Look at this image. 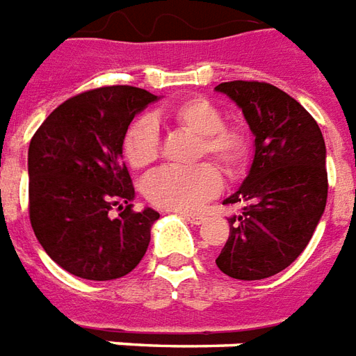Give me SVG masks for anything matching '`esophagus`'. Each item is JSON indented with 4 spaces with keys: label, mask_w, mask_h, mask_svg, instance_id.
<instances>
[{
    "label": "esophagus",
    "mask_w": 356,
    "mask_h": 356,
    "mask_svg": "<svg viewBox=\"0 0 356 356\" xmlns=\"http://www.w3.org/2000/svg\"><path fill=\"white\" fill-rule=\"evenodd\" d=\"M182 216L191 224H201L205 220V216L203 214H197V213H182Z\"/></svg>",
    "instance_id": "esophagus-1"
}]
</instances>
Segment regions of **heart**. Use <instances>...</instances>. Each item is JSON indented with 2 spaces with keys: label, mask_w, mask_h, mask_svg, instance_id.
<instances>
[{
  "label": "heart",
  "mask_w": 356,
  "mask_h": 356,
  "mask_svg": "<svg viewBox=\"0 0 356 356\" xmlns=\"http://www.w3.org/2000/svg\"><path fill=\"white\" fill-rule=\"evenodd\" d=\"M172 122L199 138L197 159L211 157L228 176L245 170L249 143L236 128L224 126L222 113L216 105L193 97L168 111ZM161 153L157 120L149 115L136 118L124 136V155L134 168H145ZM220 174L209 163L191 168H161L143 184L145 195L153 205L168 211H195L220 191Z\"/></svg>",
  "instance_id": "obj_1"
}]
</instances>
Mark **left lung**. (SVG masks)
Masks as SVG:
<instances>
[{
  "instance_id": "left-lung-1",
  "label": "left lung",
  "mask_w": 356,
  "mask_h": 356,
  "mask_svg": "<svg viewBox=\"0 0 356 356\" xmlns=\"http://www.w3.org/2000/svg\"><path fill=\"white\" fill-rule=\"evenodd\" d=\"M238 105L254 136L249 174L222 205H239L216 266L236 280H263L293 263L324 214L326 143L299 102L266 82L216 86Z\"/></svg>"
}]
</instances>
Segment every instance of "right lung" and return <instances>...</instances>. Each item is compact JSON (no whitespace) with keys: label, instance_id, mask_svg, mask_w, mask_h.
Wrapping results in <instances>:
<instances>
[{"label":"right lung","instance_id":"obj_1","mask_svg":"<svg viewBox=\"0 0 356 356\" xmlns=\"http://www.w3.org/2000/svg\"><path fill=\"white\" fill-rule=\"evenodd\" d=\"M153 102L157 95L134 86L90 90L61 103L30 140L32 230L45 253L78 278H122L147 251L159 213L132 209L122 143L132 118Z\"/></svg>","mask_w":356,"mask_h":356}]
</instances>
